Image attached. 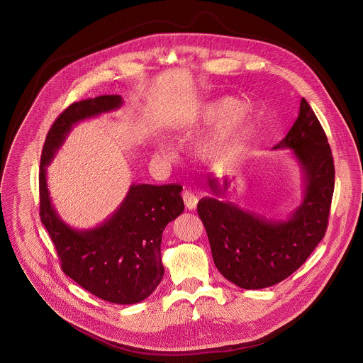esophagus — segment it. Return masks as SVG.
Here are the masks:
<instances>
[{
    "mask_svg": "<svg viewBox=\"0 0 363 363\" xmlns=\"http://www.w3.org/2000/svg\"><path fill=\"white\" fill-rule=\"evenodd\" d=\"M182 199H184V203H185V206H186L188 210H195V208H196L198 196H196L194 192L185 191V192L182 194Z\"/></svg>",
    "mask_w": 363,
    "mask_h": 363,
    "instance_id": "esophagus-1",
    "label": "esophagus"
}]
</instances>
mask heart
I'll list each match as a JSON object with an SVG mask.
<instances>
[{
  "instance_id": "b5f03b06",
  "label": "heart",
  "mask_w": 363,
  "mask_h": 363,
  "mask_svg": "<svg viewBox=\"0 0 363 363\" xmlns=\"http://www.w3.org/2000/svg\"><path fill=\"white\" fill-rule=\"evenodd\" d=\"M201 118L216 123L196 142V155L206 162H225L241 152L255 125V108L250 103H238L234 97H223L201 110Z\"/></svg>"
}]
</instances>
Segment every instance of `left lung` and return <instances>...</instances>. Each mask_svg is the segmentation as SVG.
I'll return each instance as SVG.
<instances>
[{
    "instance_id": "obj_1",
    "label": "left lung",
    "mask_w": 363,
    "mask_h": 363,
    "mask_svg": "<svg viewBox=\"0 0 363 363\" xmlns=\"http://www.w3.org/2000/svg\"><path fill=\"white\" fill-rule=\"evenodd\" d=\"M274 149H291L303 175V201L286 220H267L231 201H220L223 186L211 174L206 177L211 196L198 203L216 267L243 289L272 286L289 277L327 230L334 162L322 125L305 99L296 121Z\"/></svg>"
}]
</instances>
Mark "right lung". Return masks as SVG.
<instances>
[{"mask_svg":"<svg viewBox=\"0 0 363 363\" xmlns=\"http://www.w3.org/2000/svg\"><path fill=\"white\" fill-rule=\"evenodd\" d=\"M121 106L122 97L117 94L82 100L52 123L41 153L40 217L68 277L97 298L132 305L146 299L162 280V231L185 208L182 186L132 184L120 207L104 223L81 231L60 218L47 188V165L72 126Z\"/></svg>","mask_w":363,"mask_h":363,"instance_id":"right-lung-1","label":"right lung"}]
</instances>
